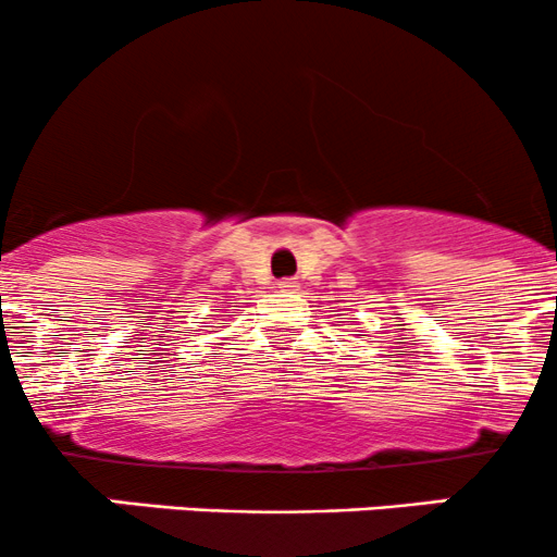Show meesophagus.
Instances as JSON below:
<instances>
[{
	"label": "esophagus",
	"instance_id": "esophagus-1",
	"mask_svg": "<svg viewBox=\"0 0 557 557\" xmlns=\"http://www.w3.org/2000/svg\"><path fill=\"white\" fill-rule=\"evenodd\" d=\"M277 288L283 293H293V290H298V283H296V280H280Z\"/></svg>",
	"mask_w": 557,
	"mask_h": 557
}]
</instances>
